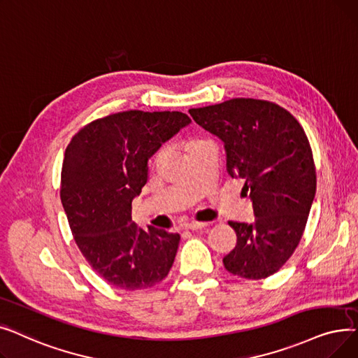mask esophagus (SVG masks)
I'll return each mask as SVG.
<instances>
[{
	"label": "esophagus",
	"mask_w": 358,
	"mask_h": 358,
	"mask_svg": "<svg viewBox=\"0 0 358 358\" xmlns=\"http://www.w3.org/2000/svg\"><path fill=\"white\" fill-rule=\"evenodd\" d=\"M207 226V223H199V221H189L185 224V230H199Z\"/></svg>",
	"instance_id": "1"
}]
</instances>
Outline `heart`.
I'll return each mask as SVG.
<instances>
[{
  "mask_svg": "<svg viewBox=\"0 0 358 358\" xmlns=\"http://www.w3.org/2000/svg\"><path fill=\"white\" fill-rule=\"evenodd\" d=\"M157 157H159V155H157V156H156V159H157Z\"/></svg>",
  "mask_w": 358,
  "mask_h": 358,
  "instance_id": "1",
  "label": "heart"
}]
</instances>
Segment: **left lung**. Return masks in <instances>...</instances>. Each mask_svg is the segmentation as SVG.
Returning <instances> with one entry per match:
<instances>
[{
	"label": "left lung",
	"mask_w": 358,
	"mask_h": 358,
	"mask_svg": "<svg viewBox=\"0 0 358 358\" xmlns=\"http://www.w3.org/2000/svg\"><path fill=\"white\" fill-rule=\"evenodd\" d=\"M194 121L224 143L227 172L245 179L250 224L229 221L234 249L224 268L246 280L275 274L299 246L316 192L313 152L303 127L269 100L237 97L189 109Z\"/></svg>",
	"instance_id": "left-lung-1"
}]
</instances>
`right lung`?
Segmentation results:
<instances>
[{
	"label": "right lung",
	"instance_id": "obj_1",
	"mask_svg": "<svg viewBox=\"0 0 358 358\" xmlns=\"http://www.w3.org/2000/svg\"><path fill=\"white\" fill-rule=\"evenodd\" d=\"M182 112L125 110L84 125L65 150L61 202L74 241L97 274L121 290H145L173 265L180 236L132 221L148 159L183 127Z\"/></svg>",
	"mask_w": 358,
	"mask_h": 358
}]
</instances>
